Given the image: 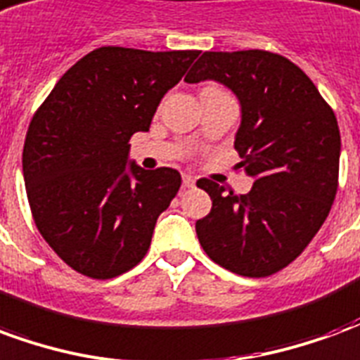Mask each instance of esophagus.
Wrapping results in <instances>:
<instances>
[{
  "mask_svg": "<svg viewBox=\"0 0 360 360\" xmlns=\"http://www.w3.org/2000/svg\"><path fill=\"white\" fill-rule=\"evenodd\" d=\"M195 183H196V179L195 177H193V175H188V173H185V175H183V185H185V187H195Z\"/></svg>",
  "mask_w": 360,
  "mask_h": 360,
  "instance_id": "1",
  "label": "esophagus"
}]
</instances>
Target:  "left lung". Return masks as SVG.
I'll use <instances>...</instances> for the list:
<instances>
[{"instance_id":"1","label":"left lung","mask_w":360,"mask_h":360,"mask_svg":"<svg viewBox=\"0 0 360 360\" xmlns=\"http://www.w3.org/2000/svg\"><path fill=\"white\" fill-rule=\"evenodd\" d=\"M188 84L216 81L241 105L237 167L249 195L200 179L212 210L196 221L204 252L229 271L266 278L301 255L330 214L340 173L338 119L314 82L278 53L204 51Z\"/></svg>"}]
</instances>
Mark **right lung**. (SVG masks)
Masks as SVG:
<instances>
[{
  "instance_id": "add662e5",
  "label": "right lung",
  "mask_w": 360,
  "mask_h": 360,
  "mask_svg": "<svg viewBox=\"0 0 360 360\" xmlns=\"http://www.w3.org/2000/svg\"><path fill=\"white\" fill-rule=\"evenodd\" d=\"M200 51L105 46L79 59L28 127L22 175L38 231L73 270L115 278L141 262L181 187L172 167L129 160L158 105Z\"/></svg>"
}]
</instances>
